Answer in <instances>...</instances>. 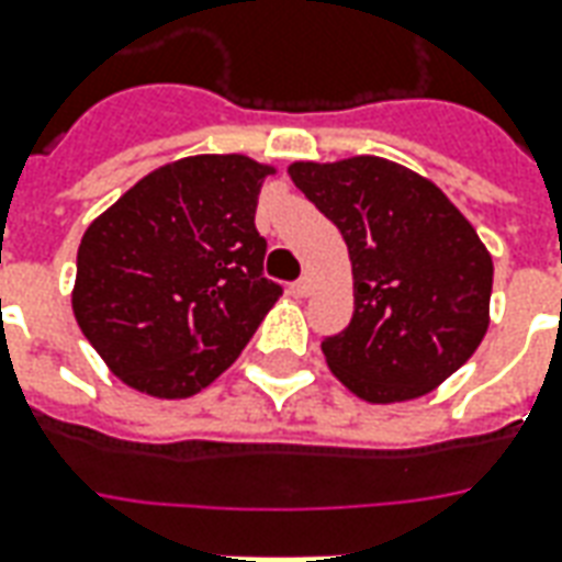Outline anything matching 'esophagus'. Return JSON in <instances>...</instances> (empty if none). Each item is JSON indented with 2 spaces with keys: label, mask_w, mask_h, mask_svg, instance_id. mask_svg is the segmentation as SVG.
<instances>
[{
  "label": "esophagus",
  "mask_w": 562,
  "mask_h": 562,
  "mask_svg": "<svg viewBox=\"0 0 562 562\" xmlns=\"http://www.w3.org/2000/svg\"><path fill=\"white\" fill-rule=\"evenodd\" d=\"M310 292H313V285H310L307 277H304V280L292 282V294H294V297H307Z\"/></svg>",
  "instance_id": "esophagus-1"
}]
</instances>
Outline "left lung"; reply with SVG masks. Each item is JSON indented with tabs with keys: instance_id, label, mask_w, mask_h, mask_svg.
I'll return each instance as SVG.
<instances>
[{
	"instance_id": "left-lung-1",
	"label": "left lung",
	"mask_w": 562,
	"mask_h": 562,
	"mask_svg": "<svg viewBox=\"0 0 562 562\" xmlns=\"http://www.w3.org/2000/svg\"><path fill=\"white\" fill-rule=\"evenodd\" d=\"M289 176L352 261V319L322 340L331 374L371 404L441 386L490 325L493 258L477 231L435 182L386 158L297 160Z\"/></svg>"
}]
</instances>
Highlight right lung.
I'll use <instances>...</instances> for the list:
<instances>
[{
    "label": "right lung",
    "mask_w": 562,
    "mask_h": 562,
    "mask_svg": "<svg viewBox=\"0 0 562 562\" xmlns=\"http://www.w3.org/2000/svg\"><path fill=\"white\" fill-rule=\"evenodd\" d=\"M273 167L246 155L172 160L139 179L78 246L72 313L127 386L188 398L237 362L282 289L255 227Z\"/></svg>",
    "instance_id": "add662e5"
}]
</instances>
